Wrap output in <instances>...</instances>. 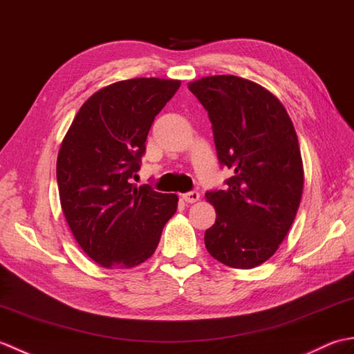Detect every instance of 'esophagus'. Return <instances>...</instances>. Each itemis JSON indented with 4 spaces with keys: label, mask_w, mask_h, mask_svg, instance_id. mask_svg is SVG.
I'll use <instances>...</instances> for the list:
<instances>
[{
    "label": "esophagus",
    "mask_w": 354,
    "mask_h": 354,
    "mask_svg": "<svg viewBox=\"0 0 354 354\" xmlns=\"http://www.w3.org/2000/svg\"><path fill=\"white\" fill-rule=\"evenodd\" d=\"M199 198H201V194H199V192H196V190L187 192V193L183 194V199H184L185 202H189V204H193V202L199 201Z\"/></svg>",
    "instance_id": "34e87169"
}]
</instances>
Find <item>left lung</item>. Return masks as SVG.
Returning <instances> with one entry per match:
<instances>
[{"label":"left lung","mask_w":354,"mask_h":354,"mask_svg":"<svg viewBox=\"0 0 354 354\" xmlns=\"http://www.w3.org/2000/svg\"><path fill=\"white\" fill-rule=\"evenodd\" d=\"M212 122L217 160L232 176L208 190L216 222L205 248L223 265L250 269L278 250L298 212L304 173L297 132L268 89L236 76L193 82Z\"/></svg>","instance_id":"8db88e82"}]
</instances>
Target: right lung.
<instances>
[{"mask_svg":"<svg viewBox=\"0 0 354 354\" xmlns=\"http://www.w3.org/2000/svg\"><path fill=\"white\" fill-rule=\"evenodd\" d=\"M179 80L131 79L112 84L82 104L57 155L62 212L89 257L103 268H132L160 243L175 214L176 194L133 184L155 117Z\"/></svg>","mask_w":354,"mask_h":354,"instance_id":"obj_1","label":"right lung"}]
</instances>
